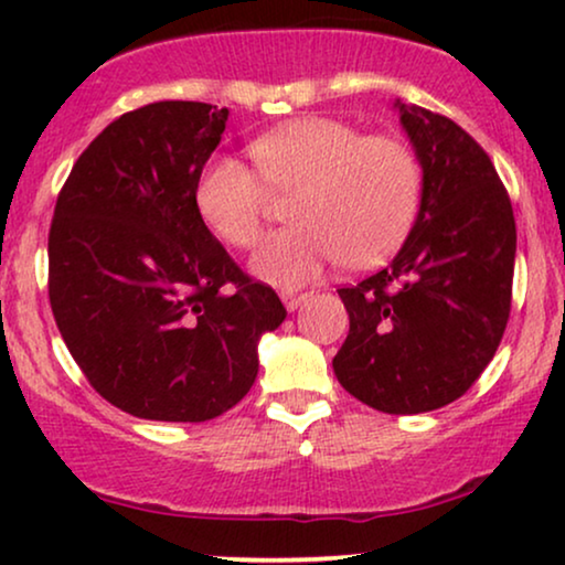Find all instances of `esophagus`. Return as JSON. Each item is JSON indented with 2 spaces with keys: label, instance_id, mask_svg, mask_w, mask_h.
Instances as JSON below:
<instances>
[{
  "label": "esophagus",
  "instance_id": "esophagus-1",
  "mask_svg": "<svg viewBox=\"0 0 565 565\" xmlns=\"http://www.w3.org/2000/svg\"><path fill=\"white\" fill-rule=\"evenodd\" d=\"M280 298H282V303H285V308H288V311H296V308L308 298V292H282Z\"/></svg>",
  "mask_w": 565,
  "mask_h": 565
}]
</instances>
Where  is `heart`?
I'll list each match as a JSON object with an SVG mask.
<instances>
[{
	"label": "heart",
	"mask_w": 565,
	"mask_h": 565,
	"mask_svg": "<svg viewBox=\"0 0 565 565\" xmlns=\"http://www.w3.org/2000/svg\"><path fill=\"white\" fill-rule=\"evenodd\" d=\"M249 151L254 167L213 159L198 177L195 203L223 244L249 249L265 228L269 192H292V226L267 236L252 259L275 285H303L339 259L375 265L419 213L422 161L398 136H365L347 120L311 115L254 138Z\"/></svg>",
	"instance_id": "obj_1"
}]
</instances>
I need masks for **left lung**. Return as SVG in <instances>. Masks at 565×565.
I'll return each instance as SVG.
<instances>
[{"instance_id":"8db88e82","label":"left lung","mask_w":565,"mask_h":565,"mask_svg":"<svg viewBox=\"0 0 565 565\" xmlns=\"http://www.w3.org/2000/svg\"><path fill=\"white\" fill-rule=\"evenodd\" d=\"M396 105L424 169L419 218L388 267L337 290L350 334L331 365L362 404L422 414L460 398L497 354L516 226L481 143L445 115Z\"/></svg>"}]
</instances>
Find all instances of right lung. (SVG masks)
I'll use <instances>...</instances> for the list:
<instances>
[{"label": "right lung", "mask_w": 565, "mask_h": 565, "mask_svg": "<svg viewBox=\"0 0 565 565\" xmlns=\"http://www.w3.org/2000/svg\"><path fill=\"white\" fill-rule=\"evenodd\" d=\"M228 110L164 99L120 115L76 159L49 231V300L72 358L138 419L207 422L257 377L285 321L195 203Z\"/></svg>", "instance_id": "right-lung-1"}]
</instances>
